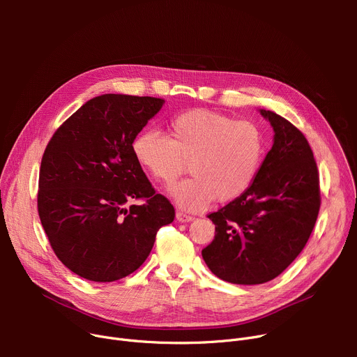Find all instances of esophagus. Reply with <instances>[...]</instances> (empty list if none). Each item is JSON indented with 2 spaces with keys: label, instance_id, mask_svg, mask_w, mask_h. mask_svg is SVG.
Listing matches in <instances>:
<instances>
[{
  "label": "esophagus",
  "instance_id": "esophagus-1",
  "mask_svg": "<svg viewBox=\"0 0 357 357\" xmlns=\"http://www.w3.org/2000/svg\"><path fill=\"white\" fill-rule=\"evenodd\" d=\"M176 220H178L179 222H188V221H192L194 217L190 215V214H185V213H182V211H178V213H176Z\"/></svg>",
  "mask_w": 357,
  "mask_h": 357
}]
</instances>
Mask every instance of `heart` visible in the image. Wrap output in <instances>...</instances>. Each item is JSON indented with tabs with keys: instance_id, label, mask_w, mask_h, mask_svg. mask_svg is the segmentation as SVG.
<instances>
[{
	"instance_id": "heart-1",
	"label": "heart",
	"mask_w": 357,
	"mask_h": 357,
	"mask_svg": "<svg viewBox=\"0 0 357 357\" xmlns=\"http://www.w3.org/2000/svg\"><path fill=\"white\" fill-rule=\"evenodd\" d=\"M133 153L144 171L171 185L186 172L194 175L171 190L179 207L201 211L217 199L230 202L245 194L264 159V137L250 121L207 108L179 112L167 123V137L159 131L140 133Z\"/></svg>"
}]
</instances>
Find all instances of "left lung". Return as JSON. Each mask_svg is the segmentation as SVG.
Listing matches in <instances>:
<instances>
[{
  "instance_id": "8db88e82",
  "label": "left lung",
  "mask_w": 357,
  "mask_h": 357,
  "mask_svg": "<svg viewBox=\"0 0 357 357\" xmlns=\"http://www.w3.org/2000/svg\"><path fill=\"white\" fill-rule=\"evenodd\" d=\"M273 127V146L241 197L208 214L215 236L202 257L222 280L265 284L305 248L321 205L320 176L308 140L287 119L260 109Z\"/></svg>"
}]
</instances>
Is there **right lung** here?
Instances as JSON below:
<instances>
[{
	"label": "right lung",
	"instance_id": "add662e5",
	"mask_svg": "<svg viewBox=\"0 0 357 357\" xmlns=\"http://www.w3.org/2000/svg\"><path fill=\"white\" fill-rule=\"evenodd\" d=\"M162 98L105 93L54 131L42 158L37 211L50 246L73 273L112 282L137 271L175 208L155 191L133 142ZM133 199L140 206L126 207Z\"/></svg>",
	"mask_w": 357,
	"mask_h": 357
}]
</instances>
